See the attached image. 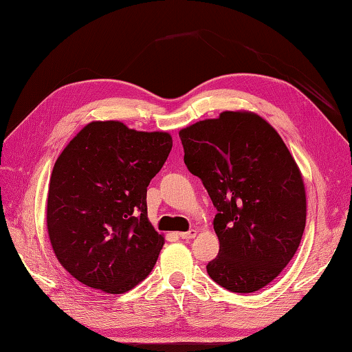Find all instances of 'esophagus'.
<instances>
[{"label": "esophagus", "instance_id": "obj_1", "mask_svg": "<svg viewBox=\"0 0 352 352\" xmlns=\"http://www.w3.org/2000/svg\"><path fill=\"white\" fill-rule=\"evenodd\" d=\"M196 235H197L196 229H190V231H186V232H179V236H181L182 240H191V239H195Z\"/></svg>", "mask_w": 352, "mask_h": 352}]
</instances>
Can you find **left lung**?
<instances>
[{"mask_svg":"<svg viewBox=\"0 0 352 352\" xmlns=\"http://www.w3.org/2000/svg\"><path fill=\"white\" fill-rule=\"evenodd\" d=\"M184 161L217 214L219 255L206 272L234 293H254L296 254L307 217L300 170L279 133L250 111H225L179 131Z\"/></svg>","mask_w":352,"mask_h":352,"instance_id":"1","label":"left lung"}]
</instances>
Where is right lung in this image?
Returning <instances> with one entry per match:
<instances>
[{"label":"right lung","mask_w":352,"mask_h":352,"mask_svg":"<svg viewBox=\"0 0 352 352\" xmlns=\"http://www.w3.org/2000/svg\"><path fill=\"white\" fill-rule=\"evenodd\" d=\"M173 146L168 132L91 121L56 160L47 231L77 281L121 295L148 276L164 246L147 217V186Z\"/></svg>","instance_id":"1"}]
</instances>
